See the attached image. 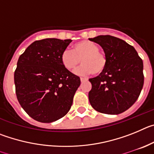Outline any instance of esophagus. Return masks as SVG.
<instances>
[{
  "instance_id": "34e87169",
  "label": "esophagus",
  "mask_w": 154,
  "mask_h": 154,
  "mask_svg": "<svg viewBox=\"0 0 154 154\" xmlns=\"http://www.w3.org/2000/svg\"><path fill=\"white\" fill-rule=\"evenodd\" d=\"M80 80H81V82H85V81H87V80H88V79L87 78H80Z\"/></svg>"
}]
</instances>
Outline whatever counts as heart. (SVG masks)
I'll return each mask as SVG.
<instances>
[{
  "instance_id": "obj_1",
  "label": "heart",
  "mask_w": 154,
  "mask_h": 154,
  "mask_svg": "<svg viewBox=\"0 0 154 154\" xmlns=\"http://www.w3.org/2000/svg\"><path fill=\"white\" fill-rule=\"evenodd\" d=\"M99 46L90 41L83 40L72 45V51L65 50L61 55V62L69 71H73L80 63L82 66L75 73L80 75L93 72L99 75L103 72L106 66V55L99 51Z\"/></svg>"
}]
</instances>
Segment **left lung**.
Masks as SVG:
<instances>
[{
	"instance_id": "left-lung-1",
	"label": "left lung",
	"mask_w": 154,
	"mask_h": 154,
	"mask_svg": "<svg viewBox=\"0 0 154 154\" xmlns=\"http://www.w3.org/2000/svg\"><path fill=\"white\" fill-rule=\"evenodd\" d=\"M89 39L103 48L107 60L103 72L89 79V103L102 113H122L134 104L143 89L142 59L133 46L120 38L99 35Z\"/></svg>"
}]
</instances>
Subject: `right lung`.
Segmentation results:
<instances>
[{"mask_svg":"<svg viewBox=\"0 0 154 154\" xmlns=\"http://www.w3.org/2000/svg\"><path fill=\"white\" fill-rule=\"evenodd\" d=\"M71 39L35 41L20 55L14 72L17 100L31 118L51 123L67 114L81 81L65 69L61 55Z\"/></svg>","mask_w":154,"mask_h":154,"instance_id":"right-lung-1","label":"right lung"}]
</instances>
